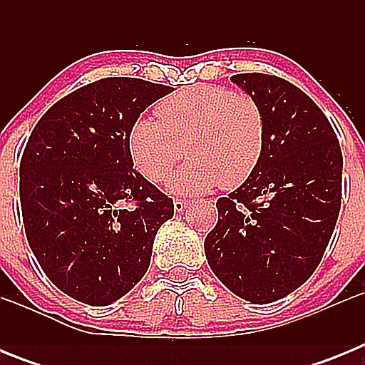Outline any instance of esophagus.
Listing matches in <instances>:
<instances>
[{
  "label": "esophagus",
  "mask_w": 365,
  "mask_h": 365,
  "mask_svg": "<svg viewBox=\"0 0 365 365\" xmlns=\"http://www.w3.org/2000/svg\"><path fill=\"white\" fill-rule=\"evenodd\" d=\"M188 206V201H185V199H173V208H175V212H182Z\"/></svg>",
  "instance_id": "esophagus-1"
}]
</instances>
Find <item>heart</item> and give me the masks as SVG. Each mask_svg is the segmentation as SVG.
<instances>
[{
	"mask_svg": "<svg viewBox=\"0 0 365 365\" xmlns=\"http://www.w3.org/2000/svg\"><path fill=\"white\" fill-rule=\"evenodd\" d=\"M128 144L135 168L151 182L172 175L186 151L190 160L172 180L175 192L202 193L219 182L232 190L259 164L265 122L250 96L197 83L164 98L157 106V118H138Z\"/></svg>",
	"mask_w": 365,
	"mask_h": 365,
	"instance_id": "obj_1",
	"label": "heart"
}]
</instances>
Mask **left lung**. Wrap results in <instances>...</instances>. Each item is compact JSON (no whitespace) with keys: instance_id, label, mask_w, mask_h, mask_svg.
Returning a JSON list of instances; mask_svg holds the SVG:
<instances>
[{"instance_id":"1","label":"left lung","mask_w":365,"mask_h":365,"mask_svg":"<svg viewBox=\"0 0 365 365\" xmlns=\"http://www.w3.org/2000/svg\"><path fill=\"white\" fill-rule=\"evenodd\" d=\"M232 82L259 106L265 146L252 175L215 202L205 254L222 285L261 305L294 292L320 265L340 214L344 159L331 122L299 87L263 73Z\"/></svg>"}]
</instances>
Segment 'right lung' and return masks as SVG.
I'll use <instances>...</instances> for the list:
<instances>
[{"mask_svg":"<svg viewBox=\"0 0 365 365\" xmlns=\"http://www.w3.org/2000/svg\"><path fill=\"white\" fill-rule=\"evenodd\" d=\"M173 87L96 80L58 100L34 125L19 164L29 247L62 292L109 305L146 274L173 201L133 170L131 125Z\"/></svg>","mask_w":365,"mask_h":365,"instance_id":"add662e5","label":"right lung"}]
</instances>
